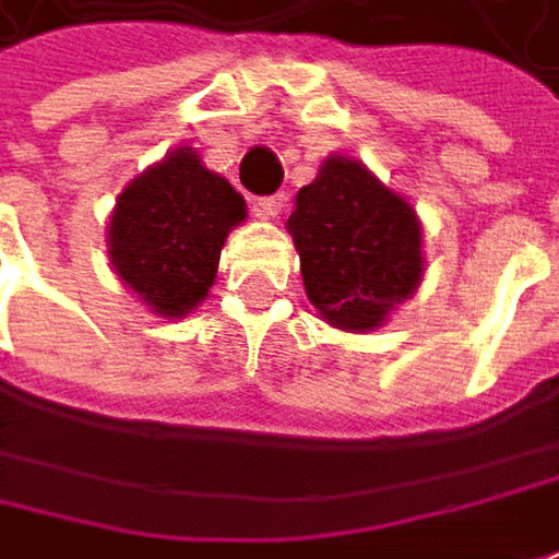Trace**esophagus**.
<instances>
[{"label": "esophagus", "instance_id": "esophagus-1", "mask_svg": "<svg viewBox=\"0 0 559 559\" xmlns=\"http://www.w3.org/2000/svg\"><path fill=\"white\" fill-rule=\"evenodd\" d=\"M286 207V198L283 194H270V198H261L258 204H254V213L261 216V219H276L280 213Z\"/></svg>", "mask_w": 559, "mask_h": 559}]
</instances>
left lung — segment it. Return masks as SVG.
Masks as SVG:
<instances>
[{
    "mask_svg": "<svg viewBox=\"0 0 559 559\" xmlns=\"http://www.w3.org/2000/svg\"><path fill=\"white\" fill-rule=\"evenodd\" d=\"M311 305L336 330H377L421 276V223L365 163L326 156L289 216Z\"/></svg>",
    "mask_w": 559,
    "mask_h": 559,
    "instance_id": "left-lung-1",
    "label": "left lung"
}]
</instances>
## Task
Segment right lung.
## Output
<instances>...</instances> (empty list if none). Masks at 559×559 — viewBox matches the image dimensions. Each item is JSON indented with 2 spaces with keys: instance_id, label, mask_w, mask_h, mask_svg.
<instances>
[{
  "instance_id": "1",
  "label": "right lung",
  "mask_w": 559,
  "mask_h": 559,
  "mask_svg": "<svg viewBox=\"0 0 559 559\" xmlns=\"http://www.w3.org/2000/svg\"><path fill=\"white\" fill-rule=\"evenodd\" d=\"M245 213L236 188L179 147L119 194L106 226L112 270L159 318H185L207 298L226 236Z\"/></svg>"
}]
</instances>
